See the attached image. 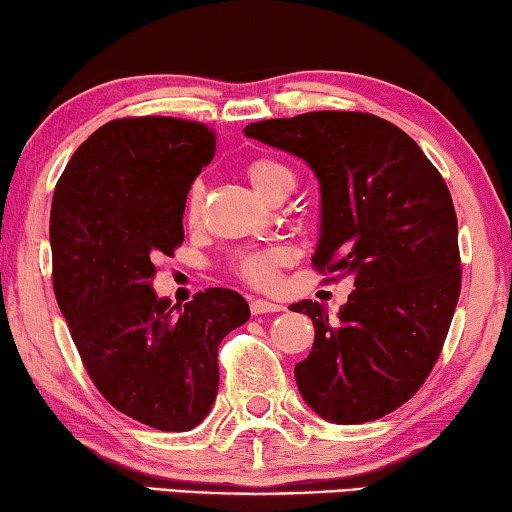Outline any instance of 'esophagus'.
<instances>
[{"mask_svg":"<svg viewBox=\"0 0 512 512\" xmlns=\"http://www.w3.org/2000/svg\"><path fill=\"white\" fill-rule=\"evenodd\" d=\"M251 314H254V317H258V314H268V312H282L284 307L282 305H277V303H270V300H261V298H256V300H251Z\"/></svg>","mask_w":512,"mask_h":512,"instance_id":"obj_1","label":"esophagus"}]
</instances>
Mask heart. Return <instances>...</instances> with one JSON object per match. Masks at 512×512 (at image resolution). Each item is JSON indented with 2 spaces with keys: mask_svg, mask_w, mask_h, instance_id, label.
I'll return each mask as SVG.
<instances>
[{
  "mask_svg": "<svg viewBox=\"0 0 512 512\" xmlns=\"http://www.w3.org/2000/svg\"><path fill=\"white\" fill-rule=\"evenodd\" d=\"M247 177L251 181V186H254L265 200H268L277 188H282L286 184L293 186V172L275 158H258L254 163H249ZM200 200H202V188L195 184L186 200L188 219H195V216H198ZM286 261H289V254L279 247L247 249V251H240V254L233 258V272L237 277H242L247 284L265 289V286L275 282L279 268L286 265Z\"/></svg>",
  "mask_w": 512,
  "mask_h": 512,
  "instance_id": "b5f03b06",
  "label": "heart"
}]
</instances>
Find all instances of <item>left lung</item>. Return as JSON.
I'll return each instance as SVG.
<instances>
[{"label": "left lung", "mask_w": 512, "mask_h": 512, "mask_svg": "<svg viewBox=\"0 0 512 512\" xmlns=\"http://www.w3.org/2000/svg\"><path fill=\"white\" fill-rule=\"evenodd\" d=\"M244 135L312 167V265L356 286L335 319L317 300L291 305L314 324L312 352L296 363L300 396L333 424L389 415L429 377L459 300L457 214L443 177L415 139L361 111L270 118Z\"/></svg>", "instance_id": "8db88e82"}]
</instances>
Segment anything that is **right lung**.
<instances>
[{
    "label": "right lung",
    "instance_id": "obj_1",
    "mask_svg": "<svg viewBox=\"0 0 512 512\" xmlns=\"http://www.w3.org/2000/svg\"><path fill=\"white\" fill-rule=\"evenodd\" d=\"M207 125L118 118L74 151L51 207L53 291L100 394L137 422L191 431L219 391V345L249 319L237 291L158 298L153 258L184 242L186 195L212 163Z\"/></svg>",
    "mask_w": 512,
    "mask_h": 512
}]
</instances>
